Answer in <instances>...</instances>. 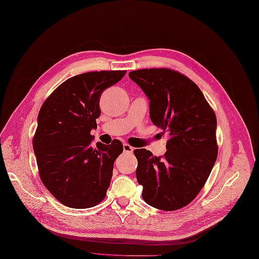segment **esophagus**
<instances>
[{
    "instance_id": "1",
    "label": "esophagus",
    "mask_w": 259,
    "mask_h": 259,
    "mask_svg": "<svg viewBox=\"0 0 259 259\" xmlns=\"http://www.w3.org/2000/svg\"><path fill=\"white\" fill-rule=\"evenodd\" d=\"M123 151H124L125 153H133V151H134V147L133 146H131L130 144H127V143H124L123 144Z\"/></svg>"
}]
</instances>
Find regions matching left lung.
I'll use <instances>...</instances> for the list:
<instances>
[{"label":"left lung","mask_w":259,"mask_h":259,"mask_svg":"<svg viewBox=\"0 0 259 259\" xmlns=\"http://www.w3.org/2000/svg\"><path fill=\"white\" fill-rule=\"evenodd\" d=\"M128 76L150 99L154 124L169 136L163 156L134 151L142 198L159 210H179L195 199L215 164L216 115L198 86L179 71L144 68Z\"/></svg>","instance_id":"1"}]
</instances>
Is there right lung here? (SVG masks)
Masks as SVG:
<instances>
[{
	"mask_svg": "<svg viewBox=\"0 0 259 259\" xmlns=\"http://www.w3.org/2000/svg\"><path fill=\"white\" fill-rule=\"evenodd\" d=\"M126 70L90 71L71 77L44 101L32 139L40 178L62 204L88 208L106 196L114 162L123 152L121 141L91 145V131L101 110L104 90L119 82Z\"/></svg>",
	"mask_w": 259,
	"mask_h": 259,
	"instance_id": "1",
	"label": "right lung"
}]
</instances>
